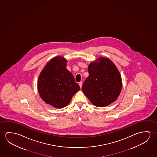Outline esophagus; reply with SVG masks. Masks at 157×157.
Segmentation results:
<instances>
[{"label": "esophagus", "instance_id": "1", "mask_svg": "<svg viewBox=\"0 0 157 157\" xmlns=\"http://www.w3.org/2000/svg\"><path fill=\"white\" fill-rule=\"evenodd\" d=\"M78 84H79V85H80V88H81L82 86V82H79V83H78Z\"/></svg>", "mask_w": 157, "mask_h": 157}]
</instances>
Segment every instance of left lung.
<instances>
[{
    "label": "left lung",
    "mask_w": 157,
    "mask_h": 157,
    "mask_svg": "<svg viewBox=\"0 0 157 157\" xmlns=\"http://www.w3.org/2000/svg\"><path fill=\"white\" fill-rule=\"evenodd\" d=\"M98 62L89 65V76L82 89L93 104L104 107L114 102L119 96L122 79L119 71L110 60L101 57Z\"/></svg>",
    "instance_id": "obj_1"
}]
</instances>
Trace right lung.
I'll list each match as a JSON object with an SVG mask.
<instances>
[{
  "label": "right lung",
  "mask_w": 157,
  "mask_h": 157,
  "mask_svg": "<svg viewBox=\"0 0 157 157\" xmlns=\"http://www.w3.org/2000/svg\"><path fill=\"white\" fill-rule=\"evenodd\" d=\"M67 63L64 58H53L41 71L37 82L42 100L58 109L67 106L80 88L74 76L67 69Z\"/></svg>",
  "instance_id": "obj_1"
}]
</instances>
